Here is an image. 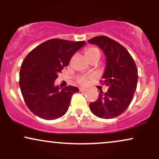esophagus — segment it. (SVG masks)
Listing matches in <instances>:
<instances>
[{"label": "esophagus", "instance_id": "1", "mask_svg": "<svg viewBox=\"0 0 159 159\" xmlns=\"http://www.w3.org/2000/svg\"><path fill=\"white\" fill-rule=\"evenodd\" d=\"M79 91H80V92H85V91H87V90H86V89H84V88H80Z\"/></svg>", "mask_w": 159, "mask_h": 159}]
</instances>
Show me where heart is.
Masks as SVG:
<instances>
[{
    "mask_svg": "<svg viewBox=\"0 0 159 159\" xmlns=\"http://www.w3.org/2000/svg\"><path fill=\"white\" fill-rule=\"evenodd\" d=\"M85 55L87 57V59H90V58L93 57L96 55H100V52L97 48L93 46H90L87 47L84 51ZM88 79L89 78L86 77V76H80L78 78L77 81L78 84H80L81 85H86L88 83Z\"/></svg>",
    "mask_w": 159,
    "mask_h": 159,
    "instance_id": "heart-1",
    "label": "heart"
}]
</instances>
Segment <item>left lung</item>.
Listing matches in <instances>:
<instances>
[{
	"label": "left lung",
	"instance_id": "8db88e82",
	"mask_svg": "<svg viewBox=\"0 0 159 159\" xmlns=\"http://www.w3.org/2000/svg\"><path fill=\"white\" fill-rule=\"evenodd\" d=\"M88 43L98 45L105 53L106 67L101 81L108 87L106 93L100 91L98 99L90 103V109L99 118H114L132 102L138 84V69L127 49L115 40L98 36Z\"/></svg>",
	"mask_w": 159,
	"mask_h": 159
}]
</instances>
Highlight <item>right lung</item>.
Segmentation results:
<instances>
[{
	"mask_svg": "<svg viewBox=\"0 0 159 159\" xmlns=\"http://www.w3.org/2000/svg\"><path fill=\"white\" fill-rule=\"evenodd\" d=\"M85 43L52 39L36 46L26 56L20 69L19 86L25 104L33 114L52 120L66 113L72 95L79 90L73 86L60 90L54 81Z\"/></svg>",
	"mask_w": 159,
	"mask_h": 159,
	"instance_id": "1",
	"label": "right lung"
}]
</instances>
